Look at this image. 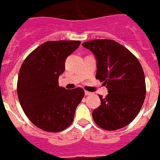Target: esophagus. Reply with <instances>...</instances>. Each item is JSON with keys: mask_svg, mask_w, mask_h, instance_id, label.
Instances as JSON below:
<instances>
[{"mask_svg": "<svg viewBox=\"0 0 160 160\" xmlns=\"http://www.w3.org/2000/svg\"><path fill=\"white\" fill-rule=\"evenodd\" d=\"M91 94H92V93H90V92L85 91V95H86V96H88V95H91Z\"/></svg>", "mask_w": 160, "mask_h": 160, "instance_id": "obj_1", "label": "esophagus"}]
</instances>
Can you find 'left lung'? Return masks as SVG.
<instances>
[{"instance_id": "left-lung-1", "label": "left lung", "mask_w": 160, "mask_h": 160, "mask_svg": "<svg viewBox=\"0 0 160 160\" xmlns=\"http://www.w3.org/2000/svg\"><path fill=\"white\" fill-rule=\"evenodd\" d=\"M97 60L96 78L106 86L109 93L99 95L100 106L93 111L99 127L113 131L125 127L136 118L146 94L143 68L126 48L112 39H94L82 43Z\"/></svg>"}]
</instances>
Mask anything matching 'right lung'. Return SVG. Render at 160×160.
Instances as JSON below:
<instances>
[{"label":"right lung","instance_id":"add662e5","mask_svg":"<svg viewBox=\"0 0 160 160\" xmlns=\"http://www.w3.org/2000/svg\"><path fill=\"white\" fill-rule=\"evenodd\" d=\"M80 45L79 40L48 41L31 52L22 63L17 95L31 122L43 131L58 132L74 121L84 90H66L58 86L67 56Z\"/></svg>","mask_w":160,"mask_h":160}]
</instances>
